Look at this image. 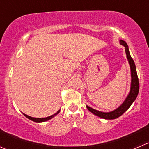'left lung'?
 Returning <instances> with one entry per match:
<instances>
[{
    "instance_id": "left-lung-1",
    "label": "left lung",
    "mask_w": 149,
    "mask_h": 149,
    "mask_svg": "<svg viewBox=\"0 0 149 149\" xmlns=\"http://www.w3.org/2000/svg\"><path fill=\"white\" fill-rule=\"evenodd\" d=\"M119 43H120L121 45L125 47L127 58L128 63H129L130 67L131 84L129 94H128L127 97L125 98V101L122 102V104L120 106L118 107L116 109L113 110V111H110V112H102V111L95 110L86 105V108H87V109L90 111L91 113L105 119H114L122 116L125 111H127L128 108L132 104V102L135 100L138 95V92H139V81H138V75H137L136 67H135L134 60H132V58L130 56V54L129 47H128L127 43L125 41H123V40H120Z\"/></svg>"
}]
</instances>
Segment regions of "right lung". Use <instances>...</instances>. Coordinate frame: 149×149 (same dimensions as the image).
<instances>
[{"label": "right lung", "instance_id": "add662e5", "mask_svg": "<svg viewBox=\"0 0 149 149\" xmlns=\"http://www.w3.org/2000/svg\"><path fill=\"white\" fill-rule=\"evenodd\" d=\"M60 110H59L57 113H55L54 114H53V115H52V116H48V117H46V118H34V117H31V116H28V115H27V114H24V113H23V114H24V116H26L27 119H30V120L33 121V122H47V121L52 119L53 117H54L56 115H57L59 113H60Z\"/></svg>", "mask_w": 149, "mask_h": 149}]
</instances>
